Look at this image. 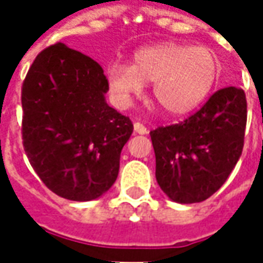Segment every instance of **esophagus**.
Returning <instances> with one entry per match:
<instances>
[{
    "instance_id": "obj_1",
    "label": "esophagus",
    "mask_w": 263,
    "mask_h": 263,
    "mask_svg": "<svg viewBox=\"0 0 263 263\" xmlns=\"http://www.w3.org/2000/svg\"><path fill=\"white\" fill-rule=\"evenodd\" d=\"M135 132L139 135H146L147 128L142 123H135Z\"/></svg>"
}]
</instances>
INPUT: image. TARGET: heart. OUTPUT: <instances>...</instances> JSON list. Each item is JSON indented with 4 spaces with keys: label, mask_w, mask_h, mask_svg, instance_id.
Segmentation results:
<instances>
[{
    "label": "heart",
    "mask_w": 263,
    "mask_h": 263,
    "mask_svg": "<svg viewBox=\"0 0 263 263\" xmlns=\"http://www.w3.org/2000/svg\"><path fill=\"white\" fill-rule=\"evenodd\" d=\"M221 64L212 49L177 42H162L137 49L133 64L111 63L106 67L109 92L118 105L127 106L154 82L158 104L170 114L193 111L209 95Z\"/></svg>",
    "instance_id": "obj_1"
}]
</instances>
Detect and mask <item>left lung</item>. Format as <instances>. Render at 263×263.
I'll return each instance as SVG.
<instances>
[{"label": "left lung", "instance_id": "obj_1", "mask_svg": "<svg viewBox=\"0 0 263 263\" xmlns=\"http://www.w3.org/2000/svg\"><path fill=\"white\" fill-rule=\"evenodd\" d=\"M248 102L243 89L217 90L193 116L151 132L157 181L177 203L206 200L226 183L245 145Z\"/></svg>", "mask_w": 263, "mask_h": 263}]
</instances>
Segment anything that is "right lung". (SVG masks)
Here are the masks:
<instances>
[{
	"instance_id": "right-lung-1",
	"label": "right lung",
	"mask_w": 263,
	"mask_h": 263,
	"mask_svg": "<svg viewBox=\"0 0 263 263\" xmlns=\"http://www.w3.org/2000/svg\"><path fill=\"white\" fill-rule=\"evenodd\" d=\"M102 67L64 44L36 57L22 86L23 146L30 165L58 196L87 202L116 183L130 118L106 104Z\"/></svg>"
}]
</instances>
